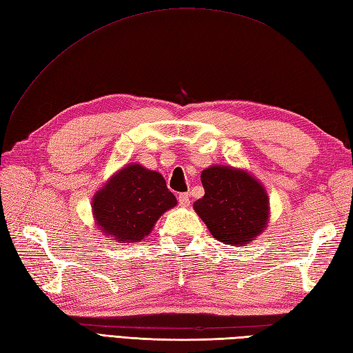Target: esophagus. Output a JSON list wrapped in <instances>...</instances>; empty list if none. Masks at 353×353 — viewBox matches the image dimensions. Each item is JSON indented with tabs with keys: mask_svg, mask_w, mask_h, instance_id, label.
Returning a JSON list of instances; mask_svg holds the SVG:
<instances>
[{
	"mask_svg": "<svg viewBox=\"0 0 353 353\" xmlns=\"http://www.w3.org/2000/svg\"><path fill=\"white\" fill-rule=\"evenodd\" d=\"M178 202L181 206H184V208H187L188 205H190V194L188 193H181L178 196Z\"/></svg>",
	"mask_w": 353,
	"mask_h": 353,
	"instance_id": "esophagus-1",
	"label": "esophagus"
}]
</instances>
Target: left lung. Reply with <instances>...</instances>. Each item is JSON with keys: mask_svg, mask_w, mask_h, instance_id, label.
Listing matches in <instances>:
<instances>
[{"mask_svg": "<svg viewBox=\"0 0 353 353\" xmlns=\"http://www.w3.org/2000/svg\"><path fill=\"white\" fill-rule=\"evenodd\" d=\"M202 199L193 203L211 235L223 244L254 241L268 225L270 199L263 185L243 169L210 166L202 170Z\"/></svg>", "mask_w": 353, "mask_h": 353, "instance_id": "1", "label": "left lung"}]
</instances>
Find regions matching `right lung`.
<instances>
[{
  "label": "right lung",
  "instance_id": "add662e5",
  "mask_svg": "<svg viewBox=\"0 0 353 353\" xmlns=\"http://www.w3.org/2000/svg\"><path fill=\"white\" fill-rule=\"evenodd\" d=\"M176 199L159 172L137 163L112 175L92 197V216L115 243L132 244L147 236Z\"/></svg>",
  "mask_w": 353,
  "mask_h": 353
}]
</instances>
